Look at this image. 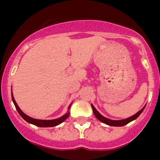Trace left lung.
Returning a JSON list of instances; mask_svg holds the SVG:
<instances>
[{
	"mask_svg": "<svg viewBox=\"0 0 160 160\" xmlns=\"http://www.w3.org/2000/svg\"><path fill=\"white\" fill-rule=\"evenodd\" d=\"M91 107H92V108H93V114H94L95 117H96L98 120L101 121V122H103V123L106 124V125H110V126H124V125H127V124L129 123V122H132V121L136 119L140 115V114L142 112L146 106H145L142 109H141V110L138 111V112H137L135 115L128 118H126V119H123V120H119V121H114V120H111V119L107 118H105V117H104V116L101 115V114L96 110V108L93 107V104H91Z\"/></svg>",
	"mask_w": 160,
	"mask_h": 160,
	"instance_id": "1",
	"label": "left lung"
}]
</instances>
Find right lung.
Listing matches in <instances>:
<instances>
[{
    "instance_id": "1",
    "label": "right lung",
    "mask_w": 160,
    "mask_h": 160,
    "mask_svg": "<svg viewBox=\"0 0 160 160\" xmlns=\"http://www.w3.org/2000/svg\"><path fill=\"white\" fill-rule=\"evenodd\" d=\"M11 98H12L13 102H14V106H15L16 109H17L18 112L19 113V114H20V115L22 116V117L23 118L25 119L27 122L32 124V125H36V126H38V127H54V126H56V125H59V124L62 123V122H64V121H65L66 119L69 117V115H70V113L67 112V114H64L63 116H62V117L59 118L54 119V120H38V119L32 118L29 117V116L26 115L25 113L22 112V111L19 108V107L18 106L17 103L15 102V100H14V96H13L12 93H11ZM70 106H71V104L69 106V109H70Z\"/></svg>"
}]
</instances>
